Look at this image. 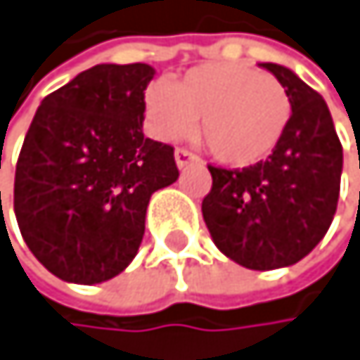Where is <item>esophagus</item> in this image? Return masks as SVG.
Wrapping results in <instances>:
<instances>
[{"label":"esophagus","instance_id":"1","mask_svg":"<svg viewBox=\"0 0 360 360\" xmlns=\"http://www.w3.org/2000/svg\"><path fill=\"white\" fill-rule=\"evenodd\" d=\"M174 162H176L179 168H186L188 164H196L198 158L194 153H190V150H186V148H176L174 150Z\"/></svg>","mask_w":360,"mask_h":360}]
</instances>
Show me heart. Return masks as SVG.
Here are the masks:
<instances>
[{
  "mask_svg": "<svg viewBox=\"0 0 360 360\" xmlns=\"http://www.w3.org/2000/svg\"><path fill=\"white\" fill-rule=\"evenodd\" d=\"M146 114L158 138L188 136L200 118L210 153L233 168L264 162L292 120V99L283 84L240 62L200 64L172 86L155 82L146 90Z\"/></svg>",
  "mask_w": 360,
  "mask_h": 360,
  "instance_id": "heart-1",
  "label": "heart"
}]
</instances>
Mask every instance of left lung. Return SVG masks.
I'll use <instances>...</instances> for the list:
<instances>
[{
	"instance_id": "left-lung-1",
	"label": "left lung",
	"mask_w": 360,
	"mask_h": 360,
	"mask_svg": "<svg viewBox=\"0 0 360 360\" xmlns=\"http://www.w3.org/2000/svg\"><path fill=\"white\" fill-rule=\"evenodd\" d=\"M292 99V120L266 162L226 170L210 166L214 186L202 220L222 255L248 270L294 266L326 235L337 212L343 148L322 94L292 68L259 64Z\"/></svg>"
}]
</instances>
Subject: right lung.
I'll list each match as a JSON object with an SVG mask.
<instances>
[{
    "label": "right lung",
    "instance_id": "1",
    "mask_svg": "<svg viewBox=\"0 0 360 360\" xmlns=\"http://www.w3.org/2000/svg\"><path fill=\"white\" fill-rule=\"evenodd\" d=\"M153 75L142 62L96 64L34 114L15 172V214L32 255L66 283L94 285L125 270L150 196L179 179L172 146L142 134Z\"/></svg>",
    "mask_w": 360,
    "mask_h": 360
}]
</instances>
